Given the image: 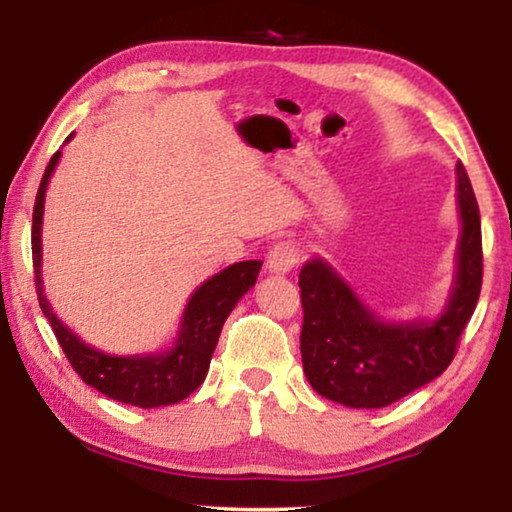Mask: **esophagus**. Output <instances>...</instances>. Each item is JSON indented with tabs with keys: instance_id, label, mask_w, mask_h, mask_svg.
<instances>
[{
	"instance_id": "obj_1",
	"label": "esophagus",
	"mask_w": 512,
	"mask_h": 512,
	"mask_svg": "<svg viewBox=\"0 0 512 512\" xmlns=\"http://www.w3.org/2000/svg\"><path fill=\"white\" fill-rule=\"evenodd\" d=\"M298 261H300V251L296 247V242L282 240L270 247L265 268H268V272H275V275H286V272L296 268Z\"/></svg>"
}]
</instances>
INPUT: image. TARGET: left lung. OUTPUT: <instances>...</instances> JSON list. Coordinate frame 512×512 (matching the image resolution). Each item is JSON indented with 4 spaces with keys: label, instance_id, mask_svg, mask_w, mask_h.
I'll return each mask as SVG.
<instances>
[{
    "label": "left lung",
    "instance_id": "obj_1",
    "mask_svg": "<svg viewBox=\"0 0 512 512\" xmlns=\"http://www.w3.org/2000/svg\"><path fill=\"white\" fill-rule=\"evenodd\" d=\"M461 235L457 275L438 319L382 321L321 258L303 265L300 354L312 389L347 408H384L450 366L482 286L480 209L466 167L457 163Z\"/></svg>",
    "mask_w": 512,
    "mask_h": 512
}]
</instances>
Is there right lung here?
Wrapping results in <instances>:
<instances>
[{
    "label": "right lung",
    "mask_w": 512,
    "mask_h": 512,
    "mask_svg": "<svg viewBox=\"0 0 512 512\" xmlns=\"http://www.w3.org/2000/svg\"><path fill=\"white\" fill-rule=\"evenodd\" d=\"M58 160L60 151H55L44 177H41L32 212V263L41 312L51 321L55 338L72 368L83 382L100 394L114 398L118 403L137 405V408H160V405L184 401L205 380L221 328L237 300L256 284L263 263L242 261L228 265L219 275L209 277L205 284L198 286V291L188 300L184 317H181L177 340L167 352L111 356L86 345L55 317L44 296V282H41V219H44L48 179H51Z\"/></svg>",
    "instance_id": "obj_1"
}]
</instances>
